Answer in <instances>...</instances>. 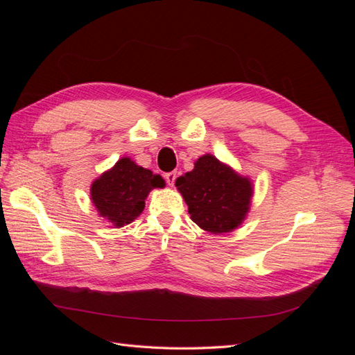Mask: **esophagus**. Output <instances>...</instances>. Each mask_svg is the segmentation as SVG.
I'll return each instance as SVG.
<instances>
[{"mask_svg": "<svg viewBox=\"0 0 355 355\" xmlns=\"http://www.w3.org/2000/svg\"><path fill=\"white\" fill-rule=\"evenodd\" d=\"M164 179L167 180V184L170 187H173L175 185V180H176V171H170V173H166Z\"/></svg>", "mask_w": 355, "mask_h": 355, "instance_id": "34e87169", "label": "esophagus"}]
</instances>
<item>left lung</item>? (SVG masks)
I'll use <instances>...</instances> for the list:
<instances>
[{
    "instance_id": "left-lung-1",
    "label": "left lung",
    "mask_w": 355,
    "mask_h": 355,
    "mask_svg": "<svg viewBox=\"0 0 355 355\" xmlns=\"http://www.w3.org/2000/svg\"><path fill=\"white\" fill-rule=\"evenodd\" d=\"M191 219L210 234L237 230L250 211L253 184L211 154H204L194 168L176 179Z\"/></svg>"
}]
</instances>
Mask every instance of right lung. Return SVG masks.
Segmentation results:
<instances>
[{"label": "right lung", "mask_w": 355, "mask_h": 355, "mask_svg": "<svg viewBox=\"0 0 355 355\" xmlns=\"http://www.w3.org/2000/svg\"><path fill=\"white\" fill-rule=\"evenodd\" d=\"M164 187L166 182L159 175L123 157L92 182L90 198L101 218L112 228H123L144 211L149 192Z\"/></svg>", "instance_id": "add662e5"}]
</instances>
